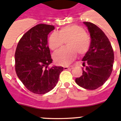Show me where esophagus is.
<instances>
[{
	"label": "esophagus",
	"mask_w": 121,
	"mask_h": 121,
	"mask_svg": "<svg viewBox=\"0 0 121 121\" xmlns=\"http://www.w3.org/2000/svg\"><path fill=\"white\" fill-rule=\"evenodd\" d=\"M73 69V66H69V67H67V66H65V67H64V69H68V70H71V69Z\"/></svg>",
	"instance_id": "34e87169"
}]
</instances>
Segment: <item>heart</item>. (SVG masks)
Masks as SVG:
<instances>
[{"label": "heart", "instance_id": "1", "mask_svg": "<svg viewBox=\"0 0 121 121\" xmlns=\"http://www.w3.org/2000/svg\"><path fill=\"white\" fill-rule=\"evenodd\" d=\"M66 41L68 47L55 52L53 59L59 65L68 66L76 58L77 53L84 55L89 51L90 38L82 27L76 25L64 26L59 32H54L49 37L48 45L52 50H56Z\"/></svg>", "mask_w": 121, "mask_h": 121}]
</instances>
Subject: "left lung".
<instances>
[{
  "label": "left lung",
  "mask_w": 121,
  "mask_h": 121,
  "mask_svg": "<svg viewBox=\"0 0 121 121\" xmlns=\"http://www.w3.org/2000/svg\"><path fill=\"white\" fill-rule=\"evenodd\" d=\"M91 36L89 50L84 56L83 74L75 79L76 84L86 89L99 88L108 79L112 71L114 52L108 38L96 25L85 22Z\"/></svg>",
  "instance_id": "left-lung-1"
}]
</instances>
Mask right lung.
I'll use <instances>...</instances> for the list:
<instances>
[{
	"label": "right lung",
	"mask_w": 121,
	"mask_h": 121,
	"mask_svg": "<svg viewBox=\"0 0 121 121\" xmlns=\"http://www.w3.org/2000/svg\"><path fill=\"white\" fill-rule=\"evenodd\" d=\"M53 25L38 24L28 30L18 42L15 53V71L20 80L29 91L43 95L53 89L63 70L62 66H53L48 46V35Z\"/></svg>",
	"instance_id": "obj_1"
}]
</instances>
